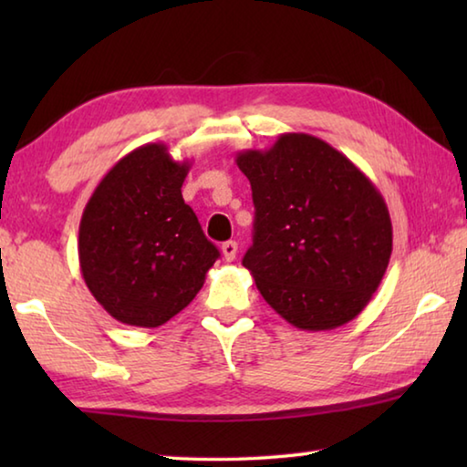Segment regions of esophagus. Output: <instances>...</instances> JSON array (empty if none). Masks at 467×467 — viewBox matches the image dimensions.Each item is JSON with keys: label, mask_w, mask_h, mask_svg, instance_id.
Wrapping results in <instances>:
<instances>
[{"label": "esophagus", "mask_w": 467, "mask_h": 467, "mask_svg": "<svg viewBox=\"0 0 467 467\" xmlns=\"http://www.w3.org/2000/svg\"><path fill=\"white\" fill-rule=\"evenodd\" d=\"M236 251H239V244H236V241L223 243V255L226 262H233V259L236 257Z\"/></svg>", "instance_id": "34e87169"}]
</instances>
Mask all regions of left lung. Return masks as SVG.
Listing matches in <instances>:
<instances>
[{
    "label": "left lung",
    "mask_w": 467,
    "mask_h": 467,
    "mask_svg": "<svg viewBox=\"0 0 467 467\" xmlns=\"http://www.w3.org/2000/svg\"><path fill=\"white\" fill-rule=\"evenodd\" d=\"M255 224L243 265L265 303L305 331L358 317L393 249L383 195L357 164L309 133H282L267 150L236 152Z\"/></svg>",
    "instance_id": "8db88e82"
}]
</instances>
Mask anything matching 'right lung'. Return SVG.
<instances>
[{"mask_svg":"<svg viewBox=\"0 0 467 467\" xmlns=\"http://www.w3.org/2000/svg\"><path fill=\"white\" fill-rule=\"evenodd\" d=\"M189 169L167 144H144L100 179L86 203L78 236L82 278L125 326L158 327L175 317L220 255L181 193Z\"/></svg>","mask_w":467,"mask_h":467,"instance_id":"add662e5","label":"right lung"}]
</instances>
